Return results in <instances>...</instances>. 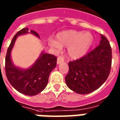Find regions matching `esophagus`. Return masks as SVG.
Masks as SVG:
<instances>
[{"label":"esophagus","mask_w":120,"mask_h":120,"mask_svg":"<svg viewBox=\"0 0 120 120\" xmlns=\"http://www.w3.org/2000/svg\"><path fill=\"white\" fill-rule=\"evenodd\" d=\"M64 62V58L63 56H58L57 58V64H59L60 63H62Z\"/></svg>","instance_id":"1"}]
</instances>
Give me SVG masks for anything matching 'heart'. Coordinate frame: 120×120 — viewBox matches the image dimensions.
<instances>
[{
	"label": "heart",
	"instance_id": "b5f03b06",
	"mask_svg": "<svg viewBox=\"0 0 120 120\" xmlns=\"http://www.w3.org/2000/svg\"><path fill=\"white\" fill-rule=\"evenodd\" d=\"M56 38V40H49V45L58 49H61V47H68V55L75 59L86 55L94 42V37L90 33L75 30L60 32Z\"/></svg>",
	"mask_w": 120,
	"mask_h": 120
}]
</instances>
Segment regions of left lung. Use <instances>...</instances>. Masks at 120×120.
Wrapping results in <instances>:
<instances>
[{"instance_id": "left-lung-1", "label": "left lung", "mask_w": 120, "mask_h": 120, "mask_svg": "<svg viewBox=\"0 0 120 120\" xmlns=\"http://www.w3.org/2000/svg\"><path fill=\"white\" fill-rule=\"evenodd\" d=\"M112 64V49L109 40L101 34L100 45L81 58L69 62L65 76L68 87L86 94L98 89L108 78Z\"/></svg>"}]
</instances>
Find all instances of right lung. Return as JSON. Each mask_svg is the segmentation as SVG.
Returning <instances> with one entry per match:
<instances>
[{
  "instance_id": "right-lung-1",
  "label": "right lung",
  "mask_w": 120,
  "mask_h": 120,
  "mask_svg": "<svg viewBox=\"0 0 120 120\" xmlns=\"http://www.w3.org/2000/svg\"><path fill=\"white\" fill-rule=\"evenodd\" d=\"M27 27L17 33L8 48L5 60L6 75L10 84L17 91L24 94L34 96L42 92L47 86L50 73L56 67L57 58L51 54L42 52L34 65L26 70L16 68L11 60V51L18 36L29 33ZM31 33L39 38L37 32L31 30Z\"/></svg>"
}]
</instances>
